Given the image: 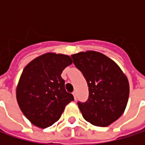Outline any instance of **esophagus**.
<instances>
[{"mask_svg":"<svg viewBox=\"0 0 145 145\" xmlns=\"http://www.w3.org/2000/svg\"><path fill=\"white\" fill-rule=\"evenodd\" d=\"M73 96H74V100L76 99V95H77V93H76V91H74L72 92Z\"/></svg>","mask_w":145,"mask_h":145,"instance_id":"34e87169","label":"esophagus"}]
</instances>
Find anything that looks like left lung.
I'll return each instance as SVG.
<instances>
[{
  "mask_svg": "<svg viewBox=\"0 0 145 145\" xmlns=\"http://www.w3.org/2000/svg\"><path fill=\"white\" fill-rule=\"evenodd\" d=\"M73 62L88 85L89 98L78 102L85 120L97 127H107L118 120L127 106L129 83L120 67L97 51L72 54Z\"/></svg>",
  "mask_w": 145,
  "mask_h": 145,
  "instance_id": "1",
  "label": "left lung"
}]
</instances>
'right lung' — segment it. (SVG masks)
<instances>
[{
    "instance_id": "right-lung-1",
    "label": "right lung",
    "mask_w": 145,
    "mask_h": 145,
    "mask_svg": "<svg viewBox=\"0 0 145 145\" xmlns=\"http://www.w3.org/2000/svg\"><path fill=\"white\" fill-rule=\"evenodd\" d=\"M72 64L70 56L46 53L29 62L20 76L16 95L24 116L45 129L57 122L67 104L74 100L65 91L62 71Z\"/></svg>"
}]
</instances>
